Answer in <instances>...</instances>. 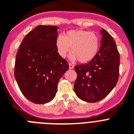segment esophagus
I'll return each mask as SVG.
<instances>
[{
	"label": "esophagus",
	"mask_w": 134,
	"mask_h": 134,
	"mask_svg": "<svg viewBox=\"0 0 134 134\" xmlns=\"http://www.w3.org/2000/svg\"><path fill=\"white\" fill-rule=\"evenodd\" d=\"M69 69H73V68L74 67V65L71 63H69Z\"/></svg>",
	"instance_id": "esophagus-1"
}]
</instances>
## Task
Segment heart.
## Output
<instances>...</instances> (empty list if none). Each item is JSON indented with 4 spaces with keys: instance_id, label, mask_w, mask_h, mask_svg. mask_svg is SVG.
Returning a JSON list of instances; mask_svg holds the SVG:
<instances>
[{
    "instance_id": "obj_1",
    "label": "heart",
    "mask_w": 134,
    "mask_h": 134,
    "mask_svg": "<svg viewBox=\"0 0 134 134\" xmlns=\"http://www.w3.org/2000/svg\"><path fill=\"white\" fill-rule=\"evenodd\" d=\"M99 37L97 35L85 30H71L64 36H58L56 46L60 57H65L71 50L72 60L78 59L86 63L95 58L99 48Z\"/></svg>"
}]
</instances>
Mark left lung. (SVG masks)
<instances>
[{
    "label": "left lung",
    "instance_id": "obj_1",
    "mask_svg": "<svg viewBox=\"0 0 134 134\" xmlns=\"http://www.w3.org/2000/svg\"><path fill=\"white\" fill-rule=\"evenodd\" d=\"M101 47L95 57L88 63L75 66L77 79L74 91L80 99L95 103L112 91L119 76L120 55L112 36L103 29Z\"/></svg>",
    "mask_w": 134,
    "mask_h": 134
}]
</instances>
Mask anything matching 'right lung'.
Returning <instances> with one entry per match:
<instances>
[{
	"label": "right lung",
	"instance_id": "right-lung-1",
	"mask_svg": "<svg viewBox=\"0 0 134 134\" xmlns=\"http://www.w3.org/2000/svg\"><path fill=\"white\" fill-rule=\"evenodd\" d=\"M58 28L39 25L22 40L15 57L14 76L27 99L38 104L53 99L69 64L57 52Z\"/></svg>",
	"mask_w": 134,
	"mask_h": 134
}]
</instances>
